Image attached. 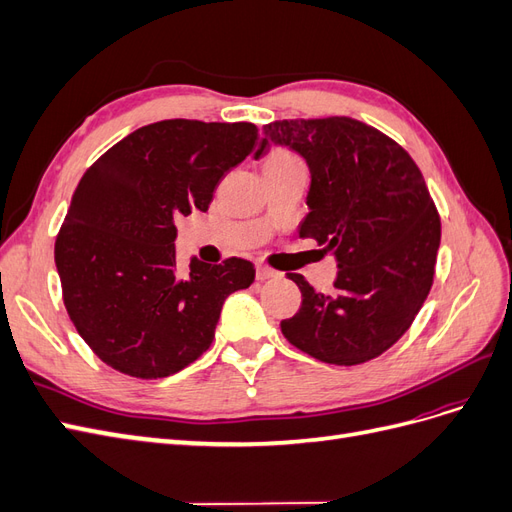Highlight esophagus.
<instances>
[{
	"mask_svg": "<svg viewBox=\"0 0 512 512\" xmlns=\"http://www.w3.org/2000/svg\"><path fill=\"white\" fill-rule=\"evenodd\" d=\"M273 277H277V271H273L269 267H262V265L256 267V280L265 282V280H273Z\"/></svg>",
	"mask_w": 512,
	"mask_h": 512,
	"instance_id": "obj_1",
	"label": "esophagus"
}]
</instances>
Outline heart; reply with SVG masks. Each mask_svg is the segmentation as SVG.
<instances>
[{"mask_svg":"<svg viewBox=\"0 0 512 512\" xmlns=\"http://www.w3.org/2000/svg\"><path fill=\"white\" fill-rule=\"evenodd\" d=\"M265 166H303L297 156H292L290 151L275 149L265 158Z\"/></svg>","mask_w":512,"mask_h":512,"instance_id":"obj_1","label":"heart"}]
</instances>
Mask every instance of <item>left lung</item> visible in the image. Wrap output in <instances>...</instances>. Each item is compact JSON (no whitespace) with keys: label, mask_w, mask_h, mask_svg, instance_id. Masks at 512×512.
Here are the masks:
<instances>
[{"label":"left lung","mask_w":512,"mask_h":512,"mask_svg":"<svg viewBox=\"0 0 512 512\" xmlns=\"http://www.w3.org/2000/svg\"><path fill=\"white\" fill-rule=\"evenodd\" d=\"M262 132L256 160L280 145L307 162L299 237L316 239L339 269L335 294L288 273L303 301L282 320L284 337L322 363L376 359L410 329L433 284L440 215L421 170L393 138L350 117L284 119Z\"/></svg>","instance_id":"left-lung-1"}]
</instances>
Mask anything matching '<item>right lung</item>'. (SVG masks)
Segmentation results:
<instances>
[{"label": "right lung", "mask_w": 512, "mask_h": 512, "mask_svg": "<svg viewBox=\"0 0 512 512\" xmlns=\"http://www.w3.org/2000/svg\"><path fill=\"white\" fill-rule=\"evenodd\" d=\"M258 141L254 123L166 119L128 134L87 168L55 241L64 303L87 346L132 378L173 376L215 335L250 260L177 267V220L207 211Z\"/></svg>", "instance_id": "1"}]
</instances>
